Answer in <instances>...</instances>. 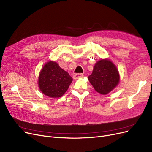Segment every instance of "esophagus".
Instances as JSON below:
<instances>
[{"label": "esophagus", "instance_id": "obj_1", "mask_svg": "<svg viewBox=\"0 0 152 152\" xmlns=\"http://www.w3.org/2000/svg\"><path fill=\"white\" fill-rule=\"evenodd\" d=\"M83 77V74H75L74 75V79H78V78H80Z\"/></svg>", "mask_w": 152, "mask_h": 152}]
</instances>
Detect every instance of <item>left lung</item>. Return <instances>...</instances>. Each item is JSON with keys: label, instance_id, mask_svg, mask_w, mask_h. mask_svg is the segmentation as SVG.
Segmentation results:
<instances>
[{"label": "left lung", "instance_id": "1", "mask_svg": "<svg viewBox=\"0 0 152 152\" xmlns=\"http://www.w3.org/2000/svg\"><path fill=\"white\" fill-rule=\"evenodd\" d=\"M88 78L95 91L106 95L119 84L120 77L118 70L111 61L102 59L95 64Z\"/></svg>", "mask_w": 152, "mask_h": 152}]
</instances>
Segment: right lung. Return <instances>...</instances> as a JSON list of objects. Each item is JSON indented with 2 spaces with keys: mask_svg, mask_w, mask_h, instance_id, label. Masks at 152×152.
Here are the masks:
<instances>
[{
  "mask_svg": "<svg viewBox=\"0 0 152 152\" xmlns=\"http://www.w3.org/2000/svg\"><path fill=\"white\" fill-rule=\"evenodd\" d=\"M73 79L54 61L48 62L41 69L38 78L40 90L50 98L61 97Z\"/></svg>",
  "mask_w": 152,
  "mask_h": 152,
  "instance_id": "obj_1",
  "label": "right lung"
}]
</instances>
